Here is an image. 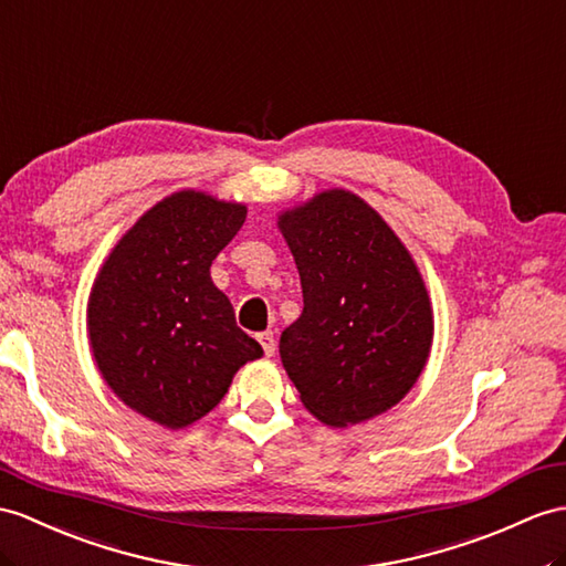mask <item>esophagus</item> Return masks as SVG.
Returning a JSON list of instances; mask_svg holds the SVG:
<instances>
[{"instance_id":"esophagus-1","label":"esophagus","mask_w":566,"mask_h":566,"mask_svg":"<svg viewBox=\"0 0 566 566\" xmlns=\"http://www.w3.org/2000/svg\"><path fill=\"white\" fill-rule=\"evenodd\" d=\"M256 340L261 343V348H264V353H266L269 357L275 353V338H273L271 331H261V334L256 336Z\"/></svg>"}]
</instances>
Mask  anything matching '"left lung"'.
I'll return each mask as SVG.
<instances>
[{
  "label": "left lung",
  "mask_w": 566,
  "mask_h": 566,
  "mask_svg": "<svg viewBox=\"0 0 566 566\" xmlns=\"http://www.w3.org/2000/svg\"><path fill=\"white\" fill-rule=\"evenodd\" d=\"M279 228L305 300L279 346L302 403L331 427L389 410L418 381L434 334L416 261L381 216L346 189L285 211Z\"/></svg>",
  "instance_id": "obj_1"
}]
</instances>
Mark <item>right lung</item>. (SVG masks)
I'll return each instance as SVG.
<instances>
[{
    "instance_id": "add662e5",
    "label": "right lung",
    "mask_w": 566,
    "mask_h": 566,
    "mask_svg": "<svg viewBox=\"0 0 566 566\" xmlns=\"http://www.w3.org/2000/svg\"><path fill=\"white\" fill-rule=\"evenodd\" d=\"M244 218L242 203L177 191L136 220L95 279V363L124 403L170 430L213 410L232 375L264 355L211 281Z\"/></svg>"
}]
</instances>
